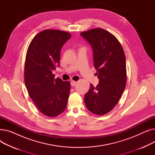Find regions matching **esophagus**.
Wrapping results in <instances>:
<instances>
[{
	"instance_id": "1",
	"label": "esophagus",
	"mask_w": 155,
	"mask_h": 155,
	"mask_svg": "<svg viewBox=\"0 0 155 155\" xmlns=\"http://www.w3.org/2000/svg\"><path fill=\"white\" fill-rule=\"evenodd\" d=\"M70 84H71V85L72 87H74V86L76 85L77 82H75V81H74V80H71V82H70Z\"/></svg>"
}]
</instances>
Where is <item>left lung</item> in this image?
I'll list each match as a JSON object with an SVG mask.
<instances>
[{"mask_svg":"<svg viewBox=\"0 0 155 155\" xmlns=\"http://www.w3.org/2000/svg\"><path fill=\"white\" fill-rule=\"evenodd\" d=\"M91 45L94 54L95 75L99 79L96 87L91 85L84 96L87 108L96 115L110 112L119 102L126 85L125 54L117 39L102 28L80 33Z\"/></svg>","mask_w":155,"mask_h":155,"instance_id":"8db88e82","label":"left lung"}]
</instances>
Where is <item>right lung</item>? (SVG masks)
I'll use <instances>...</instances> for the list:
<instances>
[{
    "label": "right lung",
    "instance_id": "obj_1",
    "mask_svg": "<svg viewBox=\"0 0 155 155\" xmlns=\"http://www.w3.org/2000/svg\"><path fill=\"white\" fill-rule=\"evenodd\" d=\"M70 38L67 32L44 30L32 39L27 51L25 85L37 108L48 117L60 115L67 107L70 82L55 79L53 71L60 66L61 48Z\"/></svg>",
    "mask_w": 155,
    "mask_h": 155
}]
</instances>
